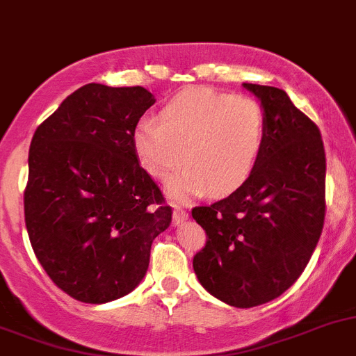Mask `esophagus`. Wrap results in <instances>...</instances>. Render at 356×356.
Returning a JSON list of instances; mask_svg holds the SVG:
<instances>
[{
	"label": "esophagus",
	"mask_w": 356,
	"mask_h": 356,
	"mask_svg": "<svg viewBox=\"0 0 356 356\" xmlns=\"http://www.w3.org/2000/svg\"><path fill=\"white\" fill-rule=\"evenodd\" d=\"M188 219V212L181 207L174 209V225H182Z\"/></svg>",
	"instance_id": "obj_1"
}]
</instances>
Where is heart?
Returning <instances> with one entry per match:
<instances>
[{
  "mask_svg": "<svg viewBox=\"0 0 356 356\" xmlns=\"http://www.w3.org/2000/svg\"><path fill=\"white\" fill-rule=\"evenodd\" d=\"M267 142V115L253 98L188 89L144 118L133 131V151L156 181H167L182 163L188 167L168 184L174 200L225 197L254 174Z\"/></svg>",
  "mask_w": 356,
  "mask_h": 356,
  "instance_id": "b5f03b06",
  "label": "heart"
}]
</instances>
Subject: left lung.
<instances>
[{
  "instance_id": "left-lung-1",
  "label": "left lung",
  "mask_w": 356,
  "mask_h": 356,
  "mask_svg": "<svg viewBox=\"0 0 356 356\" xmlns=\"http://www.w3.org/2000/svg\"><path fill=\"white\" fill-rule=\"evenodd\" d=\"M267 115V142L254 174L209 207L191 211L207 234L195 254L202 286L234 307L283 295L304 272L325 221L327 159L321 133L283 89L242 84Z\"/></svg>"
}]
</instances>
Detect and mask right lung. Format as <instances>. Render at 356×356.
Masks as SVG:
<instances>
[{"label":"right lung","mask_w":356,"mask_h":356,"mask_svg":"<svg viewBox=\"0 0 356 356\" xmlns=\"http://www.w3.org/2000/svg\"><path fill=\"white\" fill-rule=\"evenodd\" d=\"M147 89L86 84L36 128L24 218L52 283L75 300L105 304L140 284L152 241L172 207L133 151L154 105Z\"/></svg>","instance_id":"1"}]
</instances>
